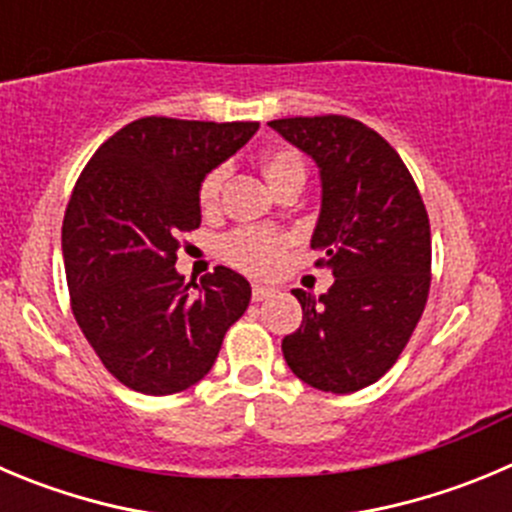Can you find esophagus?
<instances>
[{
    "label": "esophagus",
    "instance_id": "1",
    "mask_svg": "<svg viewBox=\"0 0 512 512\" xmlns=\"http://www.w3.org/2000/svg\"><path fill=\"white\" fill-rule=\"evenodd\" d=\"M272 292H275V290H272V287H267V285H252V300L262 302V300H267Z\"/></svg>",
    "mask_w": 512,
    "mask_h": 512
}]
</instances>
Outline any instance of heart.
<instances>
[{"label": "heart", "mask_w": 512, "mask_h": 512, "mask_svg": "<svg viewBox=\"0 0 512 512\" xmlns=\"http://www.w3.org/2000/svg\"><path fill=\"white\" fill-rule=\"evenodd\" d=\"M262 170H265L267 182L272 185V182H275L277 177L285 175V172L302 170V162L292 150H275L265 157ZM220 190L222 170H215L202 180L200 205L205 207V210H212V207L217 205ZM285 247L287 237L277 235V232L260 230V227H242V230H235L232 235H227L225 240H222V257L242 272H250V275H270V272H275L277 265L282 262Z\"/></svg>", "instance_id": "heart-1"}]
</instances>
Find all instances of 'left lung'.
Masks as SVG:
<instances>
[{"instance_id":"8db88e82","label":"left lung","mask_w":512,"mask_h":512,"mask_svg":"<svg viewBox=\"0 0 512 512\" xmlns=\"http://www.w3.org/2000/svg\"><path fill=\"white\" fill-rule=\"evenodd\" d=\"M320 170V217L310 247L335 277L325 295L292 290L302 325L282 340L290 370L322 393L380 380L425 310L430 222L398 152L342 114L267 122Z\"/></svg>"}]
</instances>
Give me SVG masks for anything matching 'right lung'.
I'll return each instance as SVG.
<instances>
[{
	"instance_id": "1",
	"label": "right lung",
	"mask_w": 512,
	"mask_h": 512,
	"mask_svg": "<svg viewBox=\"0 0 512 512\" xmlns=\"http://www.w3.org/2000/svg\"><path fill=\"white\" fill-rule=\"evenodd\" d=\"M257 122L142 117L109 137L74 185L62 255L77 325L102 365L145 395H172L212 370L250 305L240 272L195 282L175 270L200 227V185L255 135Z\"/></svg>"
}]
</instances>
